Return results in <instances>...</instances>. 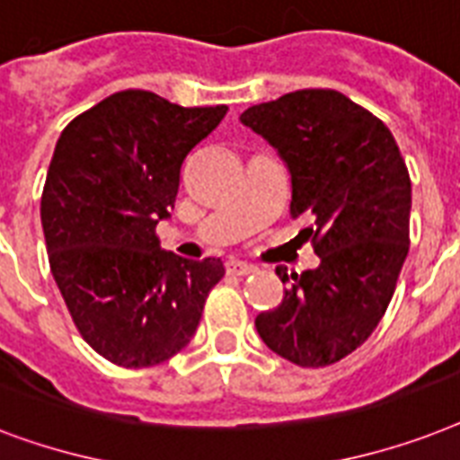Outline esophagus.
<instances>
[{
    "label": "esophagus",
    "mask_w": 460,
    "mask_h": 460,
    "mask_svg": "<svg viewBox=\"0 0 460 460\" xmlns=\"http://www.w3.org/2000/svg\"><path fill=\"white\" fill-rule=\"evenodd\" d=\"M226 268L230 275H249L256 270V266H252V263H247V261H240V259H230L226 263Z\"/></svg>",
    "instance_id": "esophagus-1"
}]
</instances>
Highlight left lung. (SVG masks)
I'll return each mask as SVG.
<instances>
[{
  "label": "left lung",
  "mask_w": 460,
  "mask_h": 460,
  "mask_svg": "<svg viewBox=\"0 0 460 460\" xmlns=\"http://www.w3.org/2000/svg\"><path fill=\"white\" fill-rule=\"evenodd\" d=\"M240 120L273 146L292 180V218L311 223L318 268L288 275L282 304L256 315L266 347L323 368L368 340L409 253L411 178L389 128L334 90H296Z\"/></svg>",
  "instance_id": "obj_1"
}]
</instances>
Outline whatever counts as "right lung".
<instances>
[{"label":"right lung","instance_id":"1","mask_svg":"<svg viewBox=\"0 0 460 460\" xmlns=\"http://www.w3.org/2000/svg\"><path fill=\"white\" fill-rule=\"evenodd\" d=\"M227 106L185 109L146 90L116 92L64 128L42 192L51 275L83 340L106 361H168L199 325L223 261L164 252L187 154Z\"/></svg>","mask_w":460,"mask_h":460}]
</instances>
